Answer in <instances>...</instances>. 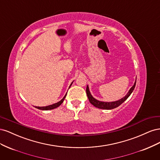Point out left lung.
<instances>
[{"instance_id":"1","label":"left lung","mask_w":160,"mask_h":160,"mask_svg":"<svg viewBox=\"0 0 160 160\" xmlns=\"http://www.w3.org/2000/svg\"><path fill=\"white\" fill-rule=\"evenodd\" d=\"M135 84H136V81H135L134 85L132 86V88L129 89L128 93H127L126 95L124 97V98H122L118 101H112V102H104V101H100L95 99L91 95L90 91H89V89L88 85L87 86L86 93H87V95H88V98L89 100V102L93 106H95V108H98L99 109H112L118 108V106H119L121 104H122L124 101L129 98V95L132 94V93L135 88Z\"/></svg>"}]
</instances>
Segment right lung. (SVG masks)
I'll use <instances>...</instances> for the list:
<instances>
[{"label":"right lung","instance_id":"add662e5","mask_svg":"<svg viewBox=\"0 0 160 160\" xmlns=\"http://www.w3.org/2000/svg\"><path fill=\"white\" fill-rule=\"evenodd\" d=\"M72 83V82L71 83V84L70 85V87L71 86ZM70 87H69V88H70ZM67 93H66L65 95L64 96V98H62L60 101H59V102H57V103H54V104H52V105L45 106V107H35V108H37V109H41V110H51V109H55V108L59 107V106H60V105H61V103H62V102H63V101H64V99H65V97H66V95H67Z\"/></svg>","mask_w":160,"mask_h":160}]
</instances>
